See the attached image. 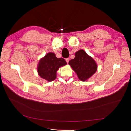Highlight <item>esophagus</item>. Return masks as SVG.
I'll return each mask as SVG.
<instances>
[{"instance_id":"obj_1","label":"esophagus","mask_w":131,"mask_h":131,"mask_svg":"<svg viewBox=\"0 0 131 131\" xmlns=\"http://www.w3.org/2000/svg\"><path fill=\"white\" fill-rule=\"evenodd\" d=\"M66 61L67 62V63H69V58H66Z\"/></svg>"}]
</instances>
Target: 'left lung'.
I'll return each instance as SVG.
<instances>
[{
	"label": "left lung",
	"mask_w": 131,
	"mask_h": 131,
	"mask_svg": "<svg viewBox=\"0 0 131 131\" xmlns=\"http://www.w3.org/2000/svg\"><path fill=\"white\" fill-rule=\"evenodd\" d=\"M69 64L76 72L78 78L82 81L92 77L97 69L94 60L83 50L77 51L75 58L71 59Z\"/></svg>",
	"instance_id": "1"
}]
</instances>
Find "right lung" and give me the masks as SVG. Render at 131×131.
Returning a JSON list of instances; mask_svg holds the SVG:
<instances>
[{
  "mask_svg": "<svg viewBox=\"0 0 131 131\" xmlns=\"http://www.w3.org/2000/svg\"><path fill=\"white\" fill-rule=\"evenodd\" d=\"M66 64L64 58H58L54 53L49 52L39 61L37 72L42 78L48 81H52L56 79V72L59 68Z\"/></svg>",
  "mask_w": 131,
  "mask_h": 131,
  "instance_id": "1",
  "label": "right lung"
}]
</instances>
